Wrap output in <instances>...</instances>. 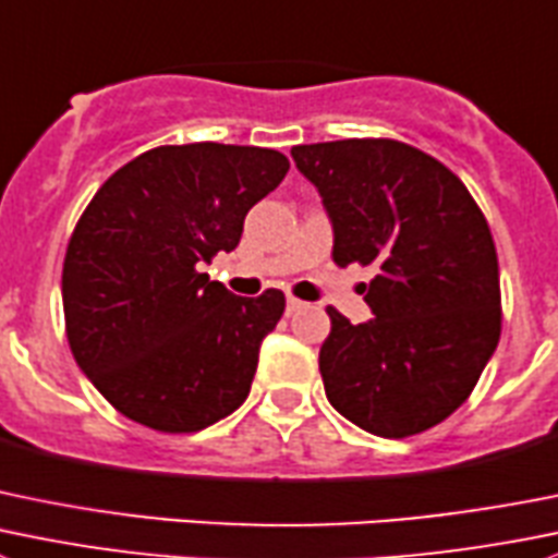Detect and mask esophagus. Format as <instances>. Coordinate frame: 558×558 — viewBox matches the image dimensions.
Listing matches in <instances>:
<instances>
[{
    "label": "esophagus",
    "mask_w": 558,
    "mask_h": 558,
    "mask_svg": "<svg viewBox=\"0 0 558 558\" xmlns=\"http://www.w3.org/2000/svg\"><path fill=\"white\" fill-rule=\"evenodd\" d=\"M302 307H305V302L302 300H296V296H289V300H286V313H296V311H302Z\"/></svg>",
    "instance_id": "esophagus-1"
}]
</instances>
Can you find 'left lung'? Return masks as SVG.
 I'll return each mask as SVG.
<instances>
[{"label":"left lung","mask_w":558,"mask_h":558,"mask_svg":"<svg viewBox=\"0 0 558 558\" xmlns=\"http://www.w3.org/2000/svg\"><path fill=\"white\" fill-rule=\"evenodd\" d=\"M291 158L332 220L335 264L376 269L365 286L371 322L327 307V400L384 439L434 428L472 395L501 335L483 209L445 163L392 138L300 144Z\"/></svg>","instance_id":"1"}]
</instances>
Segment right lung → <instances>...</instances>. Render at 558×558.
I'll return each mask as SVG.
<instances>
[{
    "label": "right lung",
    "instance_id": "add662e5",
    "mask_svg": "<svg viewBox=\"0 0 558 558\" xmlns=\"http://www.w3.org/2000/svg\"><path fill=\"white\" fill-rule=\"evenodd\" d=\"M264 147H155L113 171L62 267L68 343L97 392L160 434H196L245 403L283 291L234 296L198 272L240 245L247 209L283 182Z\"/></svg>",
    "mask_w": 558,
    "mask_h": 558
}]
</instances>
